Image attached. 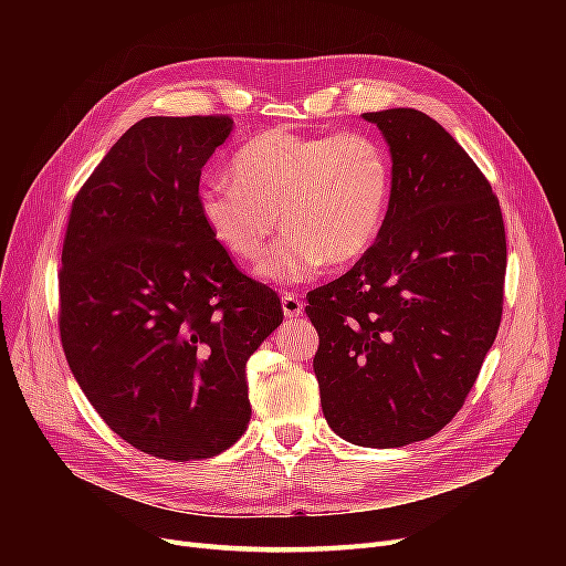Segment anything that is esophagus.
Wrapping results in <instances>:
<instances>
[{
  "instance_id": "1",
  "label": "esophagus",
  "mask_w": 566,
  "mask_h": 566,
  "mask_svg": "<svg viewBox=\"0 0 566 566\" xmlns=\"http://www.w3.org/2000/svg\"><path fill=\"white\" fill-rule=\"evenodd\" d=\"M282 310H284L286 318H295V316H303L305 305H303V301L295 293H284L282 295Z\"/></svg>"
}]
</instances>
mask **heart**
I'll return each mask as SVG.
<instances>
[{"instance_id":"b5f03b06","label":"heart","mask_w":566,"mask_h":566,"mask_svg":"<svg viewBox=\"0 0 566 566\" xmlns=\"http://www.w3.org/2000/svg\"><path fill=\"white\" fill-rule=\"evenodd\" d=\"M231 169L201 178L197 208L238 259H254L282 216L289 231L254 265L263 282L303 284L328 263L358 261L382 227L390 160L369 135L271 130L250 139Z\"/></svg>"}]
</instances>
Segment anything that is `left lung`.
Instances as JSON below:
<instances>
[{"mask_svg":"<svg viewBox=\"0 0 566 566\" xmlns=\"http://www.w3.org/2000/svg\"><path fill=\"white\" fill-rule=\"evenodd\" d=\"M392 156L369 252L310 291L314 374L331 429L360 448L427 440L461 410L502 318L507 241L497 197L420 109L363 114Z\"/></svg>","mask_w":566,"mask_h":566,"instance_id":"obj_1","label":"left lung"}]
</instances>
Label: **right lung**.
I'll use <instances>...</instances> for the list:
<instances>
[{"mask_svg": "<svg viewBox=\"0 0 566 566\" xmlns=\"http://www.w3.org/2000/svg\"><path fill=\"white\" fill-rule=\"evenodd\" d=\"M229 116H146L73 199L59 271L69 367L105 424L139 452L211 459L250 422L245 365L284 318L197 208Z\"/></svg>", "mask_w": 566, "mask_h": 566, "instance_id": "right-lung-1", "label": "right lung"}]
</instances>
